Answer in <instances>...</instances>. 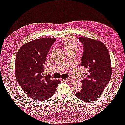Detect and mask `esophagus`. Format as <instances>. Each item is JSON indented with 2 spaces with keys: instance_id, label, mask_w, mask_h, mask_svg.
I'll return each mask as SVG.
<instances>
[{
  "instance_id": "esophagus-1",
  "label": "esophagus",
  "mask_w": 125,
  "mask_h": 125,
  "mask_svg": "<svg viewBox=\"0 0 125 125\" xmlns=\"http://www.w3.org/2000/svg\"><path fill=\"white\" fill-rule=\"evenodd\" d=\"M63 80H64V82H72L73 79L72 78H69L68 79H63Z\"/></svg>"
}]
</instances>
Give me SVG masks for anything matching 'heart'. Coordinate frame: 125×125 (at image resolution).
I'll return each mask as SVG.
<instances>
[{"label": "heart", "mask_w": 125, "mask_h": 125, "mask_svg": "<svg viewBox=\"0 0 125 125\" xmlns=\"http://www.w3.org/2000/svg\"><path fill=\"white\" fill-rule=\"evenodd\" d=\"M62 45L68 53L73 51L76 52L80 48V45L78 41L72 38H66L64 40L62 41Z\"/></svg>", "instance_id": "b5f03b06"}]
</instances>
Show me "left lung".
Listing matches in <instances>:
<instances>
[{"label": "left lung", "mask_w": 125, "mask_h": 125, "mask_svg": "<svg viewBox=\"0 0 125 125\" xmlns=\"http://www.w3.org/2000/svg\"><path fill=\"white\" fill-rule=\"evenodd\" d=\"M84 46L80 65L88 70L82 80L81 91L76 93L79 99L86 102L99 97L110 80L112 74L111 59L108 49L102 42L88 37H79Z\"/></svg>", "instance_id": "1"}]
</instances>
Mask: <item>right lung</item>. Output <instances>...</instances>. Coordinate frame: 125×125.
Wrapping results in <instances>:
<instances>
[{"label": "right lung", "instance_id": "add662e5", "mask_svg": "<svg viewBox=\"0 0 125 125\" xmlns=\"http://www.w3.org/2000/svg\"><path fill=\"white\" fill-rule=\"evenodd\" d=\"M56 41L53 38H41L22 45L17 52L15 75L26 94L36 101H45L54 94L60 83L43 75V65L48 52Z\"/></svg>", "mask_w": 125, "mask_h": 125}]
</instances>
